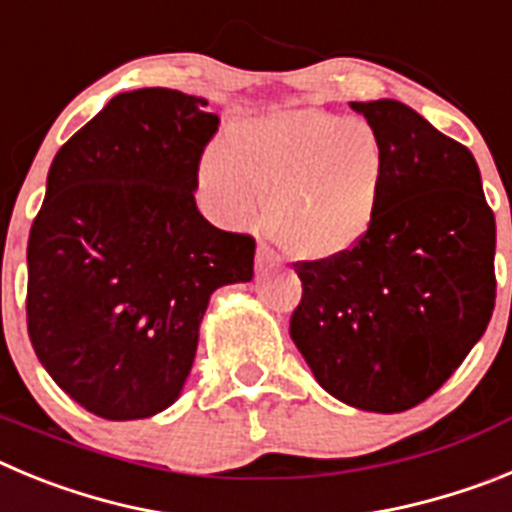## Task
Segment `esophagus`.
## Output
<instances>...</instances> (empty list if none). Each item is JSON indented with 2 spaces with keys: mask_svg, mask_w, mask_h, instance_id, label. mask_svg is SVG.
<instances>
[{
  "mask_svg": "<svg viewBox=\"0 0 512 512\" xmlns=\"http://www.w3.org/2000/svg\"><path fill=\"white\" fill-rule=\"evenodd\" d=\"M274 264H279V256L274 253V248H269L266 243H259V248H256V269L264 271Z\"/></svg>",
  "mask_w": 512,
  "mask_h": 512,
  "instance_id": "34e87169",
  "label": "esophagus"
}]
</instances>
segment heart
I'll return each instance as SVG.
<instances>
[{
    "instance_id": "heart-1",
    "label": "heart",
    "mask_w": 512,
    "mask_h": 512,
    "mask_svg": "<svg viewBox=\"0 0 512 512\" xmlns=\"http://www.w3.org/2000/svg\"><path fill=\"white\" fill-rule=\"evenodd\" d=\"M387 174V148L369 122L312 107L238 122L228 148H207L200 161L217 217L251 225L269 200L266 230L302 261L338 259L372 233Z\"/></svg>"
}]
</instances>
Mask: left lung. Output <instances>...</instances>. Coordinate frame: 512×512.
Listing matches in <instances>:
<instances>
[{
    "label": "left lung",
    "instance_id": "1",
    "mask_svg": "<svg viewBox=\"0 0 512 512\" xmlns=\"http://www.w3.org/2000/svg\"><path fill=\"white\" fill-rule=\"evenodd\" d=\"M384 140L390 174L372 233L297 261L289 336L328 395L402 413L441 387L495 310V215L467 146L397 102H351Z\"/></svg>",
    "mask_w": 512,
    "mask_h": 512
}]
</instances>
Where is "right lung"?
I'll use <instances>...</instances> for the list:
<instances>
[{
    "instance_id": "1",
    "label": "right lung",
    "mask_w": 512,
    "mask_h": 512,
    "mask_svg": "<svg viewBox=\"0 0 512 512\" xmlns=\"http://www.w3.org/2000/svg\"><path fill=\"white\" fill-rule=\"evenodd\" d=\"M176 89L104 104L53 158L27 241V333L45 372L107 420L182 395L217 287L253 279L251 235L194 202L217 115Z\"/></svg>"
}]
</instances>
